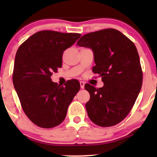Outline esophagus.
Here are the masks:
<instances>
[{
    "label": "esophagus",
    "instance_id": "34e87169",
    "mask_svg": "<svg viewBox=\"0 0 157 157\" xmlns=\"http://www.w3.org/2000/svg\"><path fill=\"white\" fill-rule=\"evenodd\" d=\"M80 86H81V89H84L85 82H83V81H80Z\"/></svg>",
    "mask_w": 157,
    "mask_h": 157
}]
</instances>
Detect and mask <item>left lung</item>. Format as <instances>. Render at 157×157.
<instances>
[{"label":"left lung","mask_w":157,"mask_h":157,"mask_svg":"<svg viewBox=\"0 0 157 157\" xmlns=\"http://www.w3.org/2000/svg\"><path fill=\"white\" fill-rule=\"evenodd\" d=\"M76 45L93 51L96 66L92 70L101 76L104 82L99 89L85 85L90 94L86 104L89 117L103 127L119 124L132 110L142 85V71L136 46L113 29L86 34Z\"/></svg>","instance_id":"left-lung-1"}]
</instances>
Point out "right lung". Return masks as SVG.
Listing matches in <instances>:
<instances>
[{"label": "right lung", "mask_w": 157, "mask_h": 157, "mask_svg": "<svg viewBox=\"0 0 157 157\" xmlns=\"http://www.w3.org/2000/svg\"><path fill=\"white\" fill-rule=\"evenodd\" d=\"M79 33L42 31L23 43L15 58L13 82L23 110L42 128H53L65 119L68 107L80 89L77 80L65 86L51 81L62 66L63 51L81 37Z\"/></svg>", "instance_id": "right-lung-1"}]
</instances>
